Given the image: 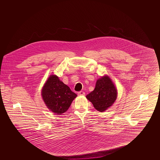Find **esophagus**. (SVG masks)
I'll return each mask as SVG.
<instances>
[{
  "label": "esophagus",
  "instance_id": "obj_1",
  "mask_svg": "<svg viewBox=\"0 0 160 160\" xmlns=\"http://www.w3.org/2000/svg\"><path fill=\"white\" fill-rule=\"evenodd\" d=\"M78 96H83V95H85V92L83 91H80L78 92Z\"/></svg>",
  "mask_w": 160,
  "mask_h": 160
}]
</instances>
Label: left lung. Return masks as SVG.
I'll use <instances>...</instances> for the list:
<instances>
[{
	"mask_svg": "<svg viewBox=\"0 0 160 160\" xmlns=\"http://www.w3.org/2000/svg\"><path fill=\"white\" fill-rule=\"evenodd\" d=\"M86 98L99 112H104L112 106L117 98V91L110 78L101 77L97 81L93 91L86 95Z\"/></svg>",
	"mask_w": 160,
	"mask_h": 160,
	"instance_id": "1",
	"label": "left lung"
}]
</instances>
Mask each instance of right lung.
<instances>
[{"label":"right lung","mask_w":160,"mask_h":160,"mask_svg":"<svg viewBox=\"0 0 160 160\" xmlns=\"http://www.w3.org/2000/svg\"><path fill=\"white\" fill-rule=\"evenodd\" d=\"M42 96L47 107L56 114H62L68 110L77 94L58 77H50L42 90Z\"/></svg>","instance_id":"obj_1"}]
</instances>
